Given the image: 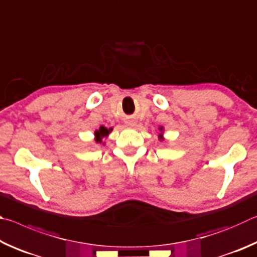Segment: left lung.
<instances>
[{"label":"left lung","mask_w":257,"mask_h":257,"mask_svg":"<svg viewBox=\"0 0 257 257\" xmlns=\"http://www.w3.org/2000/svg\"><path fill=\"white\" fill-rule=\"evenodd\" d=\"M160 130H163V127H160ZM159 138H160V139H163V134H160Z\"/></svg>","instance_id":"left-lung-1"}]
</instances>
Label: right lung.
Masks as SVG:
<instances>
[{
  "label": "right lung",
  "mask_w": 257,
  "mask_h": 257,
  "mask_svg": "<svg viewBox=\"0 0 257 257\" xmlns=\"http://www.w3.org/2000/svg\"><path fill=\"white\" fill-rule=\"evenodd\" d=\"M110 131H111V128L108 130L106 127H103V126H100V128H99L98 131L94 132V137H96V142L101 143V139L107 137Z\"/></svg>",
  "instance_id": "obj_1"
}]
</instances>
